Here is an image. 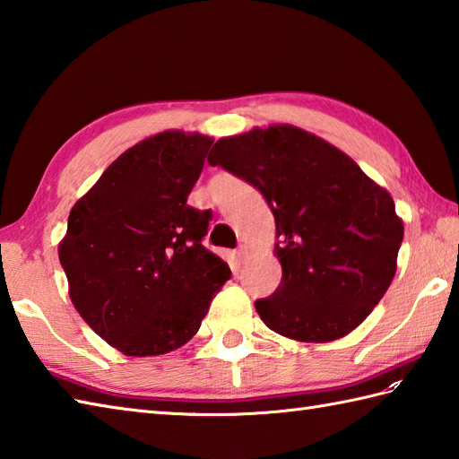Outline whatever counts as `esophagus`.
Here are the masks:
<instances>
[{
	"label": "esophagus",
	"mask_w": 459,
	"mask_h": 459,
	"mask_svg": "<svg viewBox=\"0 0 459 459\" xmlns=\"http://www.w3.org/2000/svg\"><path fill=\"white\" fill-rule=\"evenodd\" d=\"M247 256H248V247L240 245V247L237 248V260L242 262V260H247Z\"/></svg>",
	"instance_id": "1"
}]
</instances>
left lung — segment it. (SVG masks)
Returning a JSON list of instances; mask_svg holds the SVG:
<instances>
[{
  "label": "left lung",
  "instance_id": "left-lung-1",
  "mask_svg": "<svg viewBox=\"0 0 459 459\" xmlns=\"http://www.w3.org/2000/svg\"><path fill=\"white\" fill-rule=\"evenodd\" d=\"M207 161L255 185L274 212L281 281L256 299L260 319L304 343L363 324L391 286L404 237L391 193L335 145L290 124L221 138Z\"/></svg>",
  "mask_w": 459,
  "mask_h": 459
}]
</instances>
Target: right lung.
Returning a JSON list of instances; mask_svg holds the SVG:
<instances>
[{
    "label": "right lung",
    "instance_id": "obj_1",
    "mask_svg": "<svg viewBox=\"0 0 459 459\" xmlns=\"http://www.w3.org/2000/svg\"><path fill=\"white\" fill-rule=\"evenodd\" d=\"M212 138L165 130L126 150L74 203L58 260L68 296L106 343L165 355L197 333L230 268L201 245L209 211L187 197Z\"/></svg>",
    "mask_w": 459,
    "mask_h": 459
}]
</instances>
